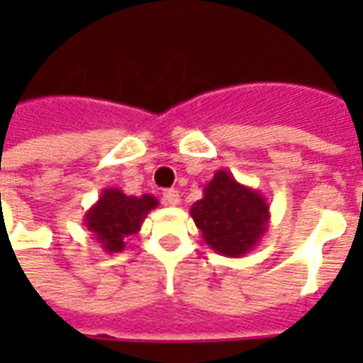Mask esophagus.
<instances>
[{"label": "esophagus", "instance_id": "1", "mask_svg": "<svg viewBox=\"0 0 363 363\" xmlns=\"http://www.w3.org/2000/svg\"><path fill=\"white\" fill-rule=\"evenodd\" d=\"M163 202L169 206H179L181 204V194H179V190L169 189L163 192Z\"/></svg>", "mask_w": 363, "mask_h": 363}]
</instances>
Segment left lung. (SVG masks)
I'll return each mask as SVG.
<instances>
[{
	"label": "left lung",
	"mask_w": 363,
	"mask_h": 363,
	"mask_svg": "<svg viewBox=\"0 0 363 363\" xmlns=\"http://www.w3.org/2000/svg\"><path fill=\"white\" fill-rule=\"evenodd\" d=\"M190 216L210 249L221 257L239 259L268 231L270 206L262 192L220 169L204 186V196L192 204Z\"/></svg>",
	"instance_id": "8db88e82"
}]
</instances>
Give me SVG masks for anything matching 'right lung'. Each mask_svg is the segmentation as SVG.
Returning <instances> with one entry per match:
<instances>
[{
    "label": "right lung",
    "mask_w": 363,
    "mask_h": 363,
    "mask_svg": "<svg viewBox=\"0 0 363 363\" xmlns=\"http://www.w3.org/2000/svg\"><path fill=\"white\" fill-rule=\"evenodd\" d=\"M159 200L151 194L128 196L120 189H103L95 204L85 212L83 225L89 229L104 252H120L126 247L128 237L142 229L143 220Z\"/></svg>",
    "instance_id": "add662e5"
}]
</instances>
